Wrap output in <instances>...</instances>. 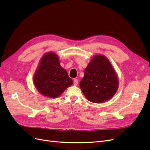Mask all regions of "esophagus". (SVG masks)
I'll use <instances>...</instances> for the list:
<instances>
[{
  "label": "esophagus",
  "instance_id": "esophagus-1",
  "mask_svg": "<svg viewBox=\"0 0 150 150\" xmlns=\"http://www.w3.org/2000/svg\"><path fill=\"white\" fill-rule=\"evenodd\" d=\"M73 83H74V86H77L78 84V80L77 79H74L73 81Z\"/></svg>",
  "mask_w": 150,
  "mask_h": 150
}]
</instances>
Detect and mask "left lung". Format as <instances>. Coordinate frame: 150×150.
<instances>
[{"label":"left lung","instance_id":"1","mask_svg":"<svg viewBox=\"0 0 150 150\" xmlns=\"http://www.w3.org/2000/svg\"><path fill=\"white\" fill-rule=\"evenodd\" d=\"M118 83L110 61L105 56L96 54L86 67L79 86L88 101L102 103L114 96L118 89Z\"/></svg>","mask_w":150,"mask_h":150}]
</instances>
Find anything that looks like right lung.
<instances>
[{
    "label": "right lung",
    "mask_w": 150,
    "mask_h": 150,
    "mask_svg": "<svg viewBox=\"0 0 150 150\" xmlns=\"http://www.w3.org/2000/svg\"><path fill=\"white\" fill-rule=\"evenodd\" d=\"M33 78L39 93L51 98L59 97L73 83L67 71L61 67L58 56L52 52L42 56Z\"/></svg>",
    "instance_id": "add662e5"
}]
</instances>
